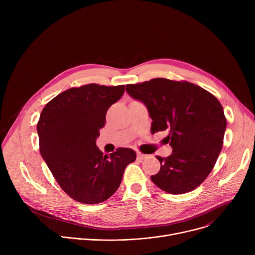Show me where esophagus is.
<instances>
[{"instance_id":"esophagus-1","label":"esophagus","mask_w":255,"mask_h":255,"mask_svg":"<svg viewBox=\"0 0 255 255\" xmlns=\"http://www.w3.org/2000/svg\"><path fill=\"white\" fill-rule=\"evenodd\" d=\"M146 154H143V153H141V152H137V159H139V160H143L144 158H146Z\"/></svg>"}]
</instances>
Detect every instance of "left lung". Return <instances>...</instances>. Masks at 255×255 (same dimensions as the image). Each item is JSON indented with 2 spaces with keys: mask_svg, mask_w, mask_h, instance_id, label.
<instances>
[{
  "mask_svg": "<svg viewBox=\"0 0 255 255\" xmlns=\"http://www.w3.org/2000/svg\"><path fill=\"white\" fill-rule=\"evenodd\" d=\"M126 91L147 107L152 134L168 131L165 140L172 153L156 156L160 170L151 180L173 195L198 188L222 149L227 122L221 103L195 84L163 78L127 85Z\"/></svg>",
  "mask_w": 255,
  "mask_h": 255,
  "instance_id": "8db88e82",
  "label": "left lung"
}]
</instances>
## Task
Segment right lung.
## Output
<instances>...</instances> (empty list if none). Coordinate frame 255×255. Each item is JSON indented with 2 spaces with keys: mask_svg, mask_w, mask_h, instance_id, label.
<instances>
[{
  "mask_svg": "<svg viewBox=\"0 0 255 255\" xmlns=\"http://www.w3.org/2000/svg\"><path fill=\"white\" fill-rule=\"evenodd\" d=\"M125 86L89 84L70 88L49 101L37 123L39 150L64 193L83 204H99L119 188L134 150L119 147L103 154L96 146L108 109Z\"/></svg>",
  "mask_w": 255,
  "mask_h": 255,
  "instance_id": "right-lung-1",
  "label": "right lung"
}]
</instances>
